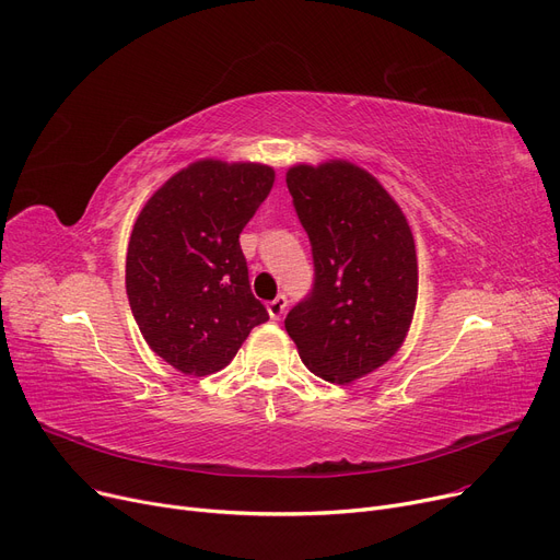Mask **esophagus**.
<instances>
[{
	"label": "esophagus",
	"instance_id": "obj_1",
	"mask_svg": "<svg viewBox=\"0 0 560 560\" xmlns=\"http://www.w3.org/2000/svg\"><path fill=\"white\" fill-rule=\"evenodd\" d=\"M285 308H288V298L285 295H279L272 302H268V313H270L272 319H279L285 313Z\"/></svg>",
	"mask_w": 560,
	"mask_h": 560
}]
</instances>
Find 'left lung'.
<instances>
[{
	"label": "left lung",
	"mask_w": 560,
	"mask_h": 560,
	"mask_svg": "<svg viewBox=\"0 0 560 560\" xmlns=\"http://www.w3.org/2000/svg\"><path fill=\"white\" fill-rule=\"evenodd\" d=\"M308 233L315 279L285 331L304 365L349 384L395 357L418 302L413 233L374 176L347 161L285 174Z\"/></svg>",
	"instance_id": "left-lung-1"
}]
</instances>
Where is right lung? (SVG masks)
Instances as JSON below:
<instances>
[{"instance_id":"1","label":"right lung","mask_w":560,"mask_h":560,"mask_svg":"<svg viewBox=\"0 0 560 560\" xmlns=\"http://www.w3.org/2000/svg\"><path fill=\"white\" fill-rule=\"evenodd\" d=\"M275 170L197 161L140 211L127 252V298L156 354L184 374L226 368L270 315L252 295L241 233L270 195Z\"/></svg>"}]
</instances>
